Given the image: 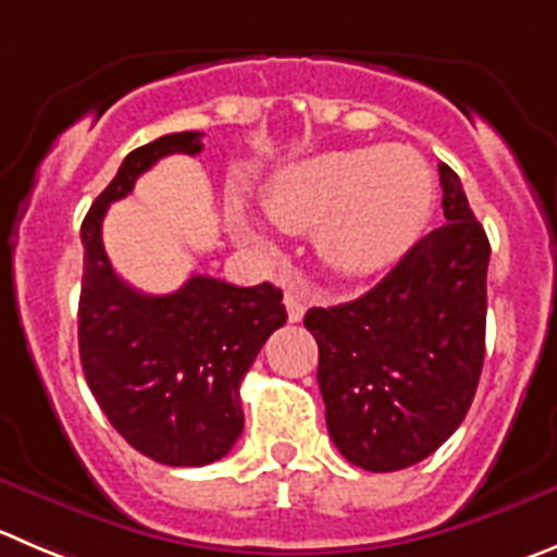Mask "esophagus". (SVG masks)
Returning <instances> with one entry per match:
<instances>
[{
  "mask_svg": "<svg viewBox=\"0 0 557 557\" xmlns=\"http://www.w3.org/2000/svg\"><path fill=\"white\" fill-rule=\"evenodd\" d=\"M284 306H287L289 322H300L306 314V306H309V295L300 287H289L287 293H284Z\"/></svg>",
  "mask_w": 557,
  "mask_h": 557,
  "instance_id": "34e87169",
  "label": "esophagus"
}]
</instances>
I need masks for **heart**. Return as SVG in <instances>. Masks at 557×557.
<instances>
[{"instance_id": "obj_1", "label": "heart", "mask_w": 557, "mask_h": 557, "mask_svg": "<svg viewBox=\"0 0 557 557\" xmlns=\"http://www.w3.org/2000/svg\"><path fill=\"white\" fill-rule=\"evenodd\" d=\"M259 196L275 226H318L314 246L327 268L367 275L401 257L421 235L434 205V177L412 147H349L284 163ZM232 226L257 246L268 243L253 215L237 210Z\"/></svg>"}]
</instances>
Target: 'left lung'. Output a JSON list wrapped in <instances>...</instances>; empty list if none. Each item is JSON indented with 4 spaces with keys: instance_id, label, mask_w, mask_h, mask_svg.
<instances>
[{
    "instance_id": "obj_1",
    "label": "left lung",
    "mask_w": 557,
    "mask_h": 557,
    "mask_svg": "<svg viewBox=\"0 0 557 557\" xmlns=\"http://www.w3.org/2000/svg\"><path fill=\"white\" fill-rule=\"evenodd\" d=\"M441 185L446 224L367 295L304 320L320 347L331 441L372 473L437 451L468 416L484 367L490 240L446 163Z\"/></svg>"
}]
</instances>
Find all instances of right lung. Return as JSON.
Listing matches in <instances>:
<instances>
[{
    "label": "right lung",
    "instance_id": "add662e5",
    "mask_svg": "<svg viewBox=\"0 0 557 557\" xmlns=\"http://www.w3.org/2000/svg\"><path fill=\"white\" fill-rule=\"evenodd\" d=\"M172 152H202V134H169L128 152L84 219L78 352L95 401L136 451L202 468L240 437V383L287 309L270 282L235 287L190 275L177 293L145 295L114 273L100 237L106 210Z\"/></svg>",
    "mask_w": 557,
    "mask_h": 557
}]
</instances>
